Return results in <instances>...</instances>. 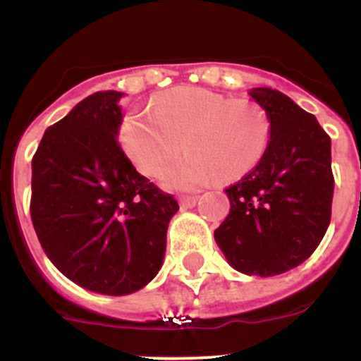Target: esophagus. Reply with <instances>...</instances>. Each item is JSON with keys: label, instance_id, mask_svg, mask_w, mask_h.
Wrapping results in <instances>:
<instances>
[{"label": "esophagus", "instance_id": "obj_1", "mask_svg": "<svg viewBox=\"0 0 361 361\" xmlns=\"http://www.w3.org/2000/svg\"><path fill=\"white\" fill-rule=\"evenodd\" d=\"M199 201V195H183L180 197V204L181 207H194Z\"/></svg>", "mask_w": 361, "mask_h": 361}]
</instances>
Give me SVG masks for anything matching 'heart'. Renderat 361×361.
Instances as JSON below:
<instances>
[{
	"label": "heart",
	"instance_id": "b5f03b06",
	"mask_svg": "<svg viewBox=\"0 0 361 361\" xmlns=\"http://www.w3.org/2000/svg\"><path fill=\"white\" fill-rule=\"evenodd\" d=\"M272 136L269 113L248 99L195 87H176L159 94L148 113H127L118 137L127 157L147 176H157L169 160L162 183L192 190L216 180H239L264 159Z\"/></svg>",
	"mask_w": 361,
	"mask_h": 361
}]
</instances>
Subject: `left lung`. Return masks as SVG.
I'll return each instance as SVG.
<instances>
[{"instance_id": "8db88e82", "label": "left lung", "mask_w": 361, "mask_h": 361, "mask_svg": "<svg viewBox=\"0 0 361 361\" xmlns=\"http://www.w3.org/2000/svg\"><path fill=\"white\" fill-rule=\"evenodd\" d=\"M248 94L269 113L271 143L225 188L231 211L214 239L235 271L267 278L300 265L322 243L332 216V154L316 116L288 96L267 87Z\"/></svg>"}]
</instances>
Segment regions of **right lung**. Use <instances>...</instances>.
<instances>
[{
  "mask_svg": "<svg viewBox=\"0 0 361 361\" xmlns=\"http://www.w3.org/2000/svg\"><path fill=\"white\" fill-rule=\"evenodd\" d=\"M122 92H96L50 126L32 155L31 220L47 257L76 285L127 295L155 278L176 199L116 141Z\"/></svg>",
  "mask_w": 361,
  "mask_h": 361,
  "instance_id": "add662e5",
  "label": "right lung"
}]
</instances>
